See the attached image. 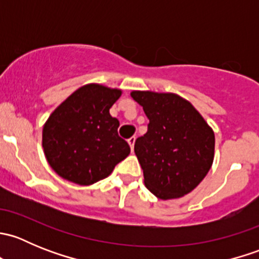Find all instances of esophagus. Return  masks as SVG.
<instances>
[{
    "label": "esophagus",
    "mask_w": 259,
    "mask_h": 259,
    "mask_svg": "<svg viewBox=\"0 0 259 259\" xmlns=\"http://www.w3.org/2000/svg\"><path fill=\"white\" fill-rule=\"evenodd\" d=\"M135 140H137V138L135 137H132L127 139V143H129L130 148H132V150H134V144H135Z\"/></svg>",
    "instance_id": "esophagus-1"
}]
</instances>
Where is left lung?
<instances>
[{"label": "left lung", "mask_w": 259, "mask_h": 259, "mask_svg": "<svg viewBox=\"0 0 259 259\" xmlns=\"http://www.w3.org/2000/svg\"><path fill=\"white\" fill-rule=\"evenodd\" d=\"M149 119L148 132L135 140L145 187L159 199L192 192L209 171L214 133L194 106L176 94L133 91Z\"/></svg>", "instance_id": "1"}]
</instances>
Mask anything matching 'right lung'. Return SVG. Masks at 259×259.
Segmentation results:
<instances>
[{"mask_svg":"<svg viewBox=\"0 0 259 259\" xmlns=\"http://www.w3.org/2000/svg\"><path fill=\"white\" fill-rule=\"evenodd\" d=\"M121 90L89 83L50 115L42 148L50 166L61 178L90 185L106 178L130 154L117 134L119 120L109 113Z\"/></svg>","mask_w":259,"mask_h":259,"instance_id":"right-lung-1","label":"right lung"}]
</instances>
